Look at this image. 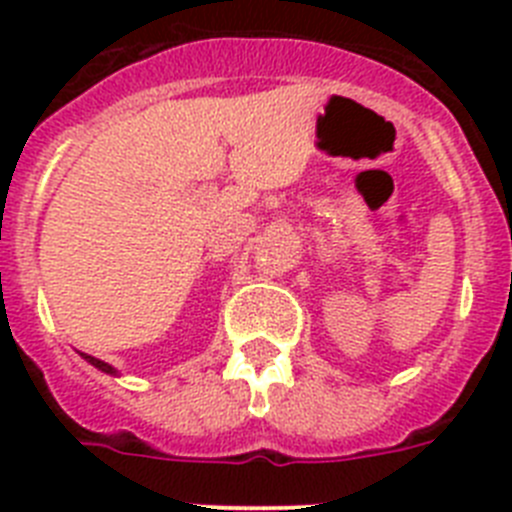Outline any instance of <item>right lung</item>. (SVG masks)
Listing matches in <instances>:
<instances>
[{
  "label": "right lung",
  "mask_w": 512,
  "mask_h": 512,
  "mask_svg": "<svg viewBox=\"0 0 512 512\" xmlns=\"http://www.w3.org/2000/svg\"><path fill=\"white\" fill-rule=\"evenodd\" d=\"M81 356H84V359H87V361H89V364H92V366H97L99 372H104V374H117V372H115V366H110V364H104V361L94 359V356H87V354H81Z\"/></svg>",
  "instance_id": "add662e5"
}]
</instances>
